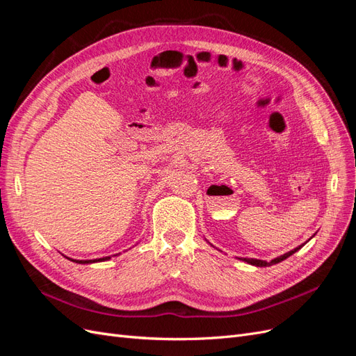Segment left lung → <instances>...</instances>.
<instances>
[{
	"label": "left lung",
	"mask_w": 356,
	"mask_h": 356,
	"mask_svg": "<svg viewBox=\"0 0 356 356\" xmlns=\"http://www.w3.org/2000/svg\"><path fill=\"white\" fill-rule=\"evenodd\" d=\"M312 238H314V236H312ZM301 246H303V245H301ZM301 246L294 248L293 251H289V252H286V254H284V255H281V257H276V258H273L272 261L257 260V258H239V260H242V261H245V263H248V264H251V266H255V267H268V266H273V264H277V263H281V261L286 260V258H288L289 255H293L294 252H297Z\"/></svg>",
	"instance_id": "obj_1"
}]
</instances>
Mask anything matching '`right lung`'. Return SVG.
Returning a JSON list of instances; mask_svg holds the SVG:
<instances>
[{
    "mask_svg": "<svg viewBox=\"0 0 356 356\" xmlns=\"http://www.w3.org/2000/svg\"><path fill=\"white\" fill-rule=\"evenodd\" d=\"M68 258V257H67ZM111 257H102V258H95V260H72V258H68V260L74 261V263H79V264H92V263H99V261H106L110 260Z\"/></svg>",
    "mask_w": 356,
    "mask_h": 356,
    "instance_id": "right-lung-1",
    "label": "right lung"
}]
</instances>
